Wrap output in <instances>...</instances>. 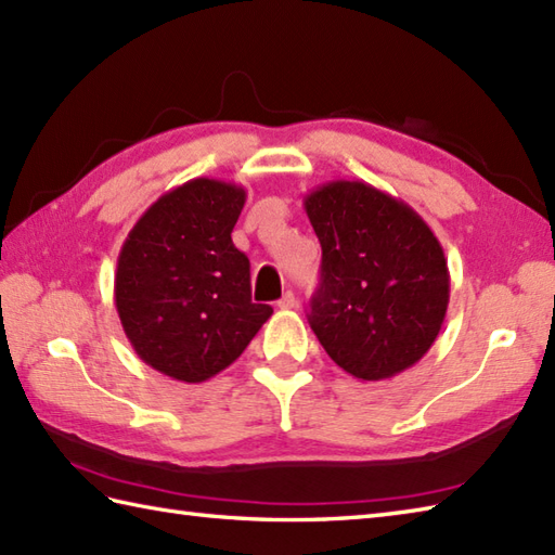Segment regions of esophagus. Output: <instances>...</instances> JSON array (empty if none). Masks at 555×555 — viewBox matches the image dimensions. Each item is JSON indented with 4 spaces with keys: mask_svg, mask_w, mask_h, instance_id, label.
<instances>
[{
    "mask_svg": "<svg viewBox=\"0 0 555 555\" xmlns=\"http://www.w3.org/2000/svg\"><path fill=\"white\" fill-rule=\"evenodd\" d=\"M278 306L282 311H289V309H297V297H294L292 292H285L282 294V299L278 301Z\"/></svg>",
    "mask_w": 555,
    "mask_h": 555,
    "instance_id": "obj_1",
    "label": "esophagus"
}]
</instances>
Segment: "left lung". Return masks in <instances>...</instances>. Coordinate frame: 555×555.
<instances>
[{
	"label": "left lung",
	"instance_id": "1",
	"mask_svg": "<svg viewBox=\"0 0 555 555\" xmlns=\"http://www.w3.org/2000/svg\"><path fill=\"white\" fill-rule=\"evenodd\" d=\"M323 246L309 323L341 371L377 382L433 347L449 306V266L409 204L361 180H332L304 199Z\"/></svg>",
	"mask_w": 555,
	"mask_h": 555
}]
</instances>
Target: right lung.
<instances>
[{
    "mask_svg": "<svg viewBox=\"0 0 555 555\" xmlns=\"http://www.w3.org/2000/svg\"><path fill=\"white\" fill-rule=\"evenodd\" d=\"M246 192L194 178L146 208L122 242L114 299L134 353L180 382L235 363L266 320L251 301L249 258L232 244Z\"/></svg>",
    "mask_w": 555,
    "mask_h": 555,
    "instance_id": "1",
    "label": "right lung"
}]
</instances>
